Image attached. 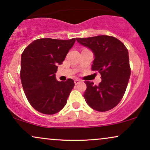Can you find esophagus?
Here are the masks:
<instances>
[{
  "instance_id": "1",
  "label": "esophagus",
  "mask_w": 150,
  "mask_h": 150,
  "mask_svg": "<svg viewBox=\"0 0 150 150\" xmlns=\"http://www.w3.org/2000/svg\"><path fill=\"white\" fill-rule=\"evenodd\" d=\"M74 82H75V85H77V84H79L80 82H81V80H79V79H75V80H74Z\"/></svg>"
}]
</instances>
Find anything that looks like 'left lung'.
<instances>
[{
    "label": "left lung",
    "mask_w": 150,
    "mask_h": 150,
    "mask_svg": "<svg viewBox=\"0 0 150 150\" xmlns=\"http://www.w3.org/2000/svg\"><path fill=\"white\" fill-rule=\"evenodd\" d=\"M76 39L93 51L94 60L91 69L101 74L99 85H94L90 81L85 82L86 102L97 111H109L120 102L128 86L131 72L128 49L120 40L111 36Z\"/></svg>",
    "instance_id": "1"
}]
</instances>
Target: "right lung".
<instances>
[{"instance_id": "obj_1", "label": "right lung", "mask_w": 150, "mask_h": 150, "mask_svg": "<svg viewBox=\"0 0 150 150\" xmlns=\"http://www.w3.org/2000/svg\"><path fill=\"white\" fill-rule=\"evenodd\" d=\"M75 42V38L68 40L39 39L22 53V87L31 106L39 112L54 114L66 104L75 83L72 79L58 82L55 73Z\"/></svg>"}]
</instances>
